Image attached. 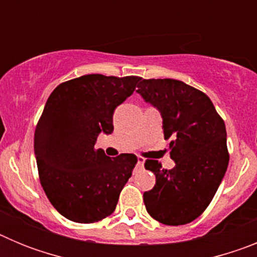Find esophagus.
I'll return each mask as SVG.
<instances>
[{
	"mask_svg": "<svg viewBox=\"0 0 257 257\" xmlns=\"http://www.w3.org/2000/svg\"><path fill=\"white\" fill-rule=\"evenodd\" d=\"M144 162H145V160L143 158V157H138V167H143Z\"/></svg>",
	"mask_w": 257,
	"mask_h": 257,
	"instance_id": "34e87169",
	"label": "esophagus"
}]
</instances>
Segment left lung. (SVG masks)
Wrapping results in <instances>:
<instances>
[{"instance_id": "1", "label": "left lung", "mask_w": 257, "mask_h": 257, "mask_svg": "<svg viewBox=\"0 0 257 257\" xmlns=\"http://www.w3.org/2000/svg\"><path fill=\"white\" fill-rule=\"evenodd\" d=\"M138 87L162 114L175 161L171 170L156 160L145 161V169L156 175V185L144 193V205L157 221L184 225L208 207L228 169L225 123L210 97L183 81L142 78Z\"/></svg>"}]
</instances>
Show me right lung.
<instances>
[{
	"label": "right lung",
	"instance_id": "1",
	"mask_svg": "<svg viewBox=\"0 0 257 257\" xmlns=\"http://www.w3.org/2000/svg\"><path fill=\"white\" fill-rule=\"evenodd\" d=\"M140 79L86 74L60 83L47 99L35 131L38 176L51 205L67 219L90 224L117 207L138 158H110L95 143L101 131L112 133L114 109Z\"/></svg>",
	"mask_w": 257,
	"mask_h": 257
}]
</instances>
